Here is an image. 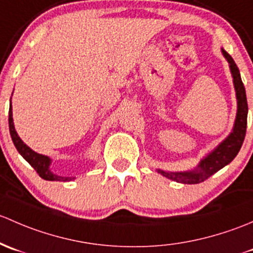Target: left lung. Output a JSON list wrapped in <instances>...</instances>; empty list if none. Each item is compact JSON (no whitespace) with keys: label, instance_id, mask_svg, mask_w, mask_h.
Here are the masks:
<instances>
[{"label":"left lung","instance_id":"left-lung-1","mask_svg":"<svg viewBox=\"0 0 253 253\" xmlns=\"http://www.w3.org/2000/svg\"><path fill=\"white\" fill-rule=\"evenodd\" d=\"M222 53L224 58L228 61L229 68H230L231 77H233V84L236 93V102H238V111H236L235 122H234L233 130L230 134L219 142L211 152L202 158L199 162V165L195 167L191 170L185 171H168L157 169L160 174H162L166 178L170 180L176 181L181 184H199L205 181L206 179L210 178L218 170L228 166L236 155L240 151L243 146L245 135H246V126H247V100H246V91L241 80L240 72H239L238 66L231 58L230 54L222 48Z\"/></svg>","mask_w":253,"mask_h":253}]
</instances>
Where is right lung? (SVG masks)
<instances>
[{"instance_id":"obj_1","label":"right lung","mask_w":253,"mask_h":253,"mask_svg":"<svg viewBox=\"0 0 253 253\" xmlns=\"http://www.w3.org/2000/svg\"><path fill=\"white\" fill-rule=\"evenodd\" d=\"M13 95V93H12ZM8 124H9V132L10 137H12V141L14 144L15 148L18 150V152L22 155V157L27 161L29 165L38 171L39 175L41 176L45 180L49 181H70L74 180L75 176H62L57 175L53 171L51 170V165L52 160L48 156L41 155V153L35 152L34 150L28 146L27 144L23 142V140L20 139L19 135L17 134L14 127V123H13V113H12V97L9 100V113H8Z\"/></svg>"}]
</instances>
